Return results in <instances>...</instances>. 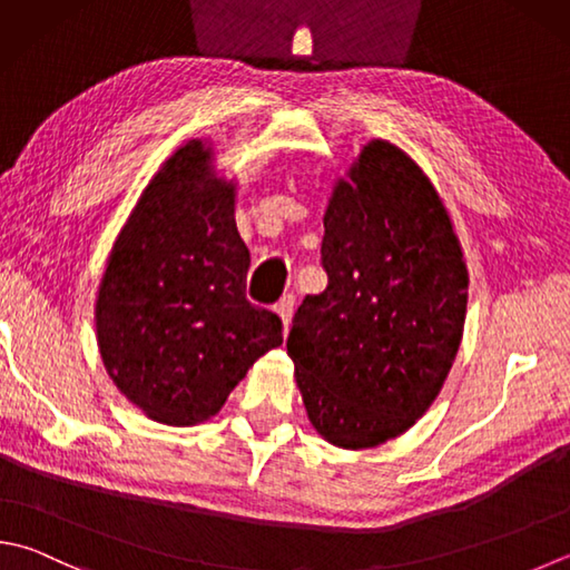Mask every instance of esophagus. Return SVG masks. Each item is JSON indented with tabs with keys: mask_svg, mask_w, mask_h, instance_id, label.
Returning <instances> with one entry per match:
<instances>
[{
	"mask_svg": "<svg viewBox=\"0 0 570 570\" xmlns=\"http://www.w3.org/2000/svg\"><path fill=\"white\" fill-rule=\"evenodd\" d=\"M275 313L281 315L283 327H285V332H287V330H289V322H293V315H295V297H293V295H285V297L281 299V303H277Z\"/></svg>",
	"mask_w": 570,
	"mask_h": 570,
	"instance_id": "obj_1",
	"label": "esophagus"
}]
</instances>
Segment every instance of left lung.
Masks as SVG:
<instances>
[{
	"label": "left lung",
	"mask_w": 570,
	"mask_h": 570,
	"mask_svg": "<svg viewBox=\"0 0 570 570\" xmlns=\"http://www.w3.org/2000/svg\"><path fill=\"white\" fill-rule=\"evenodd\" d=\"M322 223L330 283L297 307L287 354L315 432L357 452L404 434L442 392L469 271L439 190L382 138L335 180Z\"/></svg>",
	"instance_id": "obj_1"
}]
</instances>
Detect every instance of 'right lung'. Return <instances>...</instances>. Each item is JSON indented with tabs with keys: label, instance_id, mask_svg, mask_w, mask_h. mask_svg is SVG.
Listing matches in <instances>:
<instances>
[{
	"label": "right lung",
	"instance_id": "1",
	"mask_svg": "<svg viewBox=\"0 0 570 570\" xmlns=\"http://www.w3.org/2000/svg\"><path fill=\"white\" fill-rule=\"evenodd\" d=\"M190 138L148 180L118 230L96 289L101 362L148 419L196 426L265 352L283 322L245 299L250 253L235 225L238 184Z\"/></svg>",
	"mask_w": 570,
	"mask_h": 570
}]
</instances>
